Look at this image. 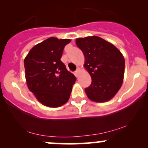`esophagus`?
I'll return each mask as SVG.
<instances>
[{"mask_svg":"<svg viewBox=\"0 0 148 148\" xmlns=\"http://www.w3.org/2000/svg\"><path fill=\"white\" fill-rule=\"evenodd\" d=\"M79 72H80V69H76V71H75V72H74V75H75L76 77H77V76L79 75Z\"/></svg>","mask_w":148,"mask_h":148,"instance_id":"1","label":"esophagus"}]
</instances>
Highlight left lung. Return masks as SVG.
<instances>
[{
  "mask_svg": "<svg viewBox=\"0 0 148 148\" xmlns=\"http://www.w3.org/2000/svg\"><path fill=\"white\" fill-rule=\"evenodd\" d=\"M85 57L84 67L91 76L92 83L85 89L88 97L95 102L109 101L123 83L125 61L114 45L97 36L76 40Z\"/></svg>",
  "mask_w": 148,
  "mask_h": 148,
  "instance_id": "obj_1",
  "label": "left lung"
}]
</instances>
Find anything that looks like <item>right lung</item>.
<instances>
[{"instance_id":"add662e5","label":"right lung","mask_w":148,"mask_h":148,"mask_svg":"<svg viewBox=\"0 0 148 148\" xmlns=\"http://www.w3.org/2000/svg\"><path fill=\"white\" fill-rule=\"evenodd\" d=\"M69 39L49 37L30 50L24 59L28 89L42 104L56 108L67 102L76 77L60 60Z\"/></svg>"}]
</instances>
